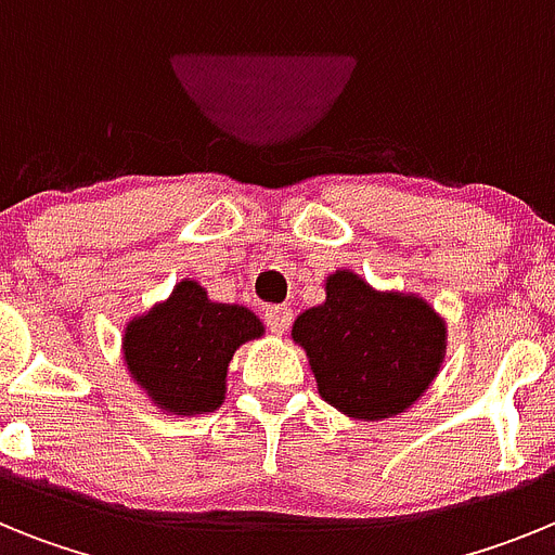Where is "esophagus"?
<instances>
[{"instance_id":"1","label":"esophagus","mask_w":555,"mask_h":555,"mask_svg":"<svg viewBox=\"0 0 555 555\" xmlns=\"http://www.w3.org/2000/svg\"><path fill=\"white\" fill-rule=\"evenodd\" d=\"M292 308L288 306H269L267 311H263V322H267V327L272 333H286L288 325H292Z\"/></svg>"}]
</instances>
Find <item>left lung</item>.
<instances>
[{
  "mask_svg": "<svg viewBox=\"0 0 555 555\" xmlns=\"http://www.w3.org/2000/svg\"><path fill=\"white\" fill-rule=\"evenodd\" d=\"M325 294L292 327L322 400L364 423L403 414L439 375L444 320L423 297L375 292L350 269H336Z\"/></svg>",
  "mask_w": 555,
  "mask_h": 555,
  "instance_id": "8db88e82",
  "label": "left lung"
}]
</instances>
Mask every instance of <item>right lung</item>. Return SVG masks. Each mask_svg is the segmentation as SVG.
I'll list each match as a JSON object with an SVG mask.
<instances>
[{
  "instance_id": "1",
  "label": "right lung",
  "mask_w": 555,
  "mask_h": 555,
  "mask_svg": "<svg viewBox=\"0 0 555 555\" xmlns=\"http://www.w3.org/2000/svg\"><path fill=\"white\" fill-rule=\"evenodd\" d=\"M263 336L249 308L208 300L197 281H180L169 300L127 322L121 350L130 377L169 414H205L224 403L230 358Z\"/></svg>"
}]
</instances>
